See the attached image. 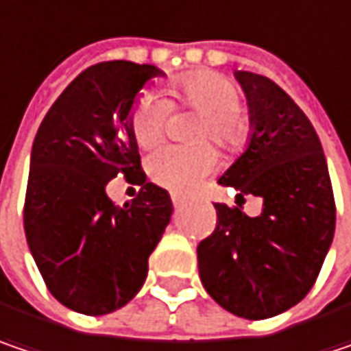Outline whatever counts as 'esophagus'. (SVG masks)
<instances>
[{"mask_svg": "<svg viewBox=\"0 0 351 351\" xmlns=\"http://www.w3.org/2000/svg\"><path fill=\"white\" fill-rule=\"evenodd\" d=\"M169 197H171V204H173L176 208H180V206H184V197H182L180 193H171Z\"/></svg>", "mask_w": 351, "mask_h": 351, "instance_id": "1", "label": "esophagus"}]
</instances>
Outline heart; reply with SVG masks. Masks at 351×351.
I'll use <instances>...</instances> for the list:
<instances>
[{
	"instance_id": "b5f03b06",
	"label": "heart",
	"mask_w": 351,
	"mask_h": 351,
	"mask_svg": "<svg viewBox=\"0 0 351 351\" xmlns=\"http://www.w3.org/2000/svg\"><path fill=\"white\" fill-rule=\"evenodd\" d=\"M167 93L173 104L202 113L193 132L195 141H213L226 154H239L250 143L254 125L241 112V91L221 73L189 71L178 77ZM171 104L156 91L139 95L130 113V132L139 147H154L163 138ZM217 163L212 145H165L147 158V171L156 184L173 191H189L210 176Z\"/></svg>"
}]
</instances>
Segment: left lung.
<instances>
[{"label": "left lung", "instance_id": "left-lung-1", "mask_svg": "<svg viewBox=\"0 0 351 351\" xmlns=\"http://www.w3.org/2000/svg\"><path fill=\"white\" fill-rule=\"evenodd\" d=\"M254 134L221 178L263 210L215 204V230L197 245L206 291L228 312L265 319L302 302L317 280L336 230V202L319 138L295 101L269 77L236 71Z\"/></svg>", "mask_w": 351, "mask_h": 351}]
</instances>
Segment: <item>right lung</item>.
<instances>
[{"label": "right lung", "instance_id": "right-lung-1", "mask_svg": "<svg viewBox=\"0 0 351 351\" xmlns=\"http://www.w3.org/2000/svg\"><path fill=\"white\" fill-rule=\"evenodd\" d=\"M156 75L162 71L147 63L91 65L63 89L34 139L23 230L47 289L73 312L125 306L169 223L171 199L145 182L130 132L136 95ZM119 173L140 186L123 208L105 193Z\"/></svg>", "mask_w": 351, "mask_h": 351}]
</instances>
